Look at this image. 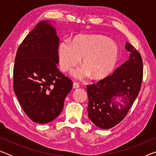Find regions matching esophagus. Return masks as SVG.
<instances>
[{"instance_id":"esophagus-1","label":"esophagus","mask_w":156,"mask_h":156,"mask_svg":"<svg viewBox=\"0 0 156 156\" xmlns=\"http://www.w3.org/2000/svg\"><path fill=\"white\" fill-rule=\"evenodd\" d=\"M80 87V85H79V84L77 83H73V89H78Z\"/></svg>"}]
</instances>
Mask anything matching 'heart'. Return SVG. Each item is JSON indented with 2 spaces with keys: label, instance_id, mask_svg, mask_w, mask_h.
I'll return each mask as SVG.
<instances>
[{
  "label": "heart",
  "instance_id": "b5f03b06",
  "mask_svg": "<svg viewBox=\"0 0 156 156\" xmlns=\"http://www.w3.org/2000/svg\"><path fill=\"white\" fill-rule=\"evenodd\" d=\"M59 65L63 72H69L82 58L81 66L72 72L73 77L83 80L106 77L117 64L119 49L114 41L101 35H79L72 43L63 41L59 44Z\"/></svg>",
  "mask_w": 156,
  "mask_h": 156
}]
</instances>
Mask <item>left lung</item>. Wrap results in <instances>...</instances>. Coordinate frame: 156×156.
Wrapping results in <instances>:
<instances>
[{
	"instance_id": "left-lung-1",
	"label": "left lung",
	"mask_w": 156,
	"mask_h": 156,
	"mask_svg": "<svg viewBox=\"0 0 156 156\" xmlns=\"http://www.w3.org/2000/svg\"><path fill=\"white\" fill-rule=\"evenodd\" d=\"M125 49L130 52L128 60L113 74L87 86L88 116L99 128L110 129L120 123L140 90L143 76L142 57L127 42Z\"/></svg>"
}]
</instances>
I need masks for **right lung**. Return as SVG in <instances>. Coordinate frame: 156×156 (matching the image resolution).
Instances as JSON below:
<instances>
[{"label":"right lung","instance_id":"obj_1","mask_svg":"<svg viewBox=\"0 0 156 156\" xmlns=\"http://www.w3.org/2000/svg\"><path fill=\"white\" fill-rule=\"evenodd\" d=\"M43 20L25 37L18 47L14 66V91L26 114L44 124L59 115L73 83L57 68L59 38Z\"/></svg>","mask_w":156,"mask_h":156}]
</instances>
